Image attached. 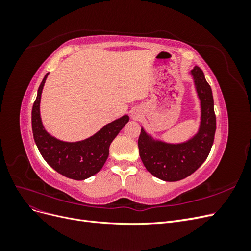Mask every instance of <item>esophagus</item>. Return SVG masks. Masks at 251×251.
Wrapping results in <instances>:
<instances>
[{"instance_id":"1","label":"esophagus","mask_w":251,"mask_h":251,"mask_svg":"<svg viewBox=\"0 0 251 251\" xmlns=\"http://www.w3.org/2000/svg\"><path fill=\"white\" fill-rule=\"evenodd\" d=\"M131 116H132V118H133V119H135V120H137L138 118H140V116H141V114H140V112H139L138 110H136V109H134V110H132V111H131Z\"/></svg>"}]
</instances>
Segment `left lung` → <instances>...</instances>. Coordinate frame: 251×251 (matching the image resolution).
<instances>
[{
    "mask_svg": "<svg viewBox=\"0 0 251 251\" xmlns=\"http://www.w3.org/2000/svg\"><path fill=\"white\" fill-rule=\"evenodd\" d=\"M199 100L200 123L197 132L181 142H168L154 137L141 126L139 155L146 169L163 181H179L198 170L206 160L214 143L216 115L211 88L198 66L189 72Z\"/></svg>",
    "mask_w": 251,
    "mask_h": 251,
    "instance_id": "8db88e82",
    "label": "left lung"
}]
</instances>
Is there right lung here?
Here are the masks:
<instances>
[{
	"instance_id": "right-lung-1",
	"label": "right lung",
	"mask_w": 251,
	"mask_h": 251,
	"mask_svg": "<svg viewBox=\"0 0 251 251\" xmlns=\"http://www.w3.org/2000/svg\"><path fill=\"white\" fill-rule=\"evenodd\" d=\"M49 73L45 75L37 90L32 107L33 138L41 155L53 170L63 176L85 180L100 172L109 157V148L130 117L124 115L103 126L100 131L79 141H64L48 133L41 118V97Z\"/></svg>"
}]
</instances>
